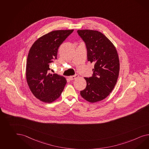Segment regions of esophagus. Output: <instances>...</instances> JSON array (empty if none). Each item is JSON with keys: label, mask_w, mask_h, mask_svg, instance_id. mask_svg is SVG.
Instances as JSON below:
<instances>
[{"label": "esophagus", "mask_w": 149, "mask_h": 149, "mask_svg": "<svg viewBox=\"0 0 149 149\" xmlns=\"http://www.w3.org/2000/svg\"><path fill=\"white\" fill-rule=\"evenodd\" d=\"M78 77H79V75L78 74H75L74 76H71L69 77V78L70 80H72L76 79Z\"/></svg>", "instance_id": "1"}]
</instances>
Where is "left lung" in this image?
I'll use <instances>...</instances> for the list:
<instances>
[{
	"label": "left lung",
	"mask_w": 149,
	"mask_h": 149,
	"mask_svg": "<svg viewBox=\"0 0 149 149\" xmlns=\"http://www.w3.org/2000/svg\"><path fill=\"white\" fill-rule=\"evenodd\" d=\"M77 33L85 44L88 61L95 64L92 76L84 78L87 85L80 95L95 103L105 99L115 88L119 72L118 55L113 44L100 32L82 30Z\"/></svg>",
	"instance_id": "8db88e82"
}]
</instances>
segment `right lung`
Instances as JSON below:
<instances>
[{
	"label": "right lung",
	"mask_w": 149,
	"mask_h": 149,
	"mask_svg": "<svg viewBox=\"0 0 149 149\" xmlns=\"http://www.w3.org/2000/svg\"><path fill=\"white\" fill-rule=\"evenodd\" d=\"M73 30H56L38 39L31 47L26 68L27 82L33 95L45 103L57 99L66 84L65 77L50 72V65L57 59L59 47Z\"/></svg>",
	"instance_id": "obj_1"
}]
</instances>
